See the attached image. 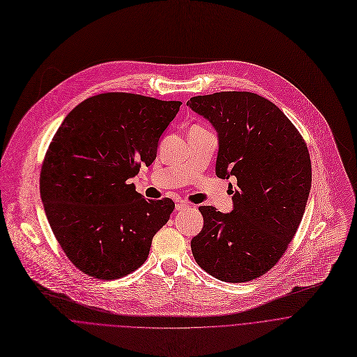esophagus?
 Segmentation results:
<instances>
[{
  "instance_id": "34e87169",
  "label": "esophagus",
  "mask_w": 357,
  "mask_h": 357,
  "mask_svg": "<svg viewBox=\"0 0 357 357\" xmlns=\"http://www.w3.org/2000/svg\"><path fill=\"white\" fill-rule=\"evenodd\" d=\"M191 205L190 204H187V202H184V201H178L177 204H176V209L177 211H184V209H188Z\"/></svg>"
}]
</instances>
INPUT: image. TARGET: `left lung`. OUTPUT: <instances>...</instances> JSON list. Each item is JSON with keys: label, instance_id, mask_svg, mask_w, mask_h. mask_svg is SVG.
Wrapping results in <instances>:
<instances>
[{"label": "left lung", "instance_id": "8db88e82", "mask_svg": "<svg viewBox=\"0 0 357 357\" xmlns=\"http://www.w3.org/2000/svg\"><path fill=\"white\" fill-rule=\"evenodd\" d=\"M187 105L218 133L215 173L236 177L234 209L202 205L195 261L221 281L245 282L268 271L303 220L311 190V160L303 136L268 100L246 91L190 98Z\"/></svg>", "mask_w": 357, "mask_h": 357}]
</instances>
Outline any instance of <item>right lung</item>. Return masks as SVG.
Listing matches in <instances>:
<instances>
[{"label": "right lung", "instance_id": "add662e5", "mask_svg": "<svg viewBox=\"0 0 357 357\" xmlns=\"http://www.w3.org/2000/svg\"><path fill=\"white\" fill-rule=\"evenodd\" d=\"M180 101L107 93L71 109L54 133L40 173L50 228L77 268L98 280L144 264L152 239L174 209L145 199L128 180L156 159Z\"/></svg>", "mask_w": 357, "mask_h": 357}]
</instances>
